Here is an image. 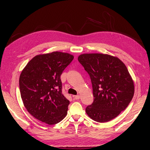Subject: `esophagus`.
Here are the masks:
<instances>
[{
  "mask_svg": "<svg viewBox=\"0 0 150 150\" xmlns=\"http://www.w3.org/2000/svg\"><path fill=\"white\" fill-rule=\"evenodd\" d=\"M73 97L75 100H79L80 98V95H76V96H73Z\"/></svg>",
  "mask_w": 150,
  "mask_h": 150,
  "instance_id": "esophagus-1",
  "label": "esophagus"
}]
</instances>
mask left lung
I'll use <instances>...</instances> for the list:
<instances>
[{"mask_svg": "<svg viewBox=\"0 0 150 150\" xmlns=\"http://www.w3.org/2000/svg\"><path fill=\"white\" fill-rule=\"evenodd\" d=\"M78 61L92 83L94 100L86 113L98 122L112 120L125 110L134 96V82L126 65L118 58L103 54H82Z\"/></svg>", "mask_w": 150, "mask_h": 150, "instance_id": "1", "label": "left lung"}]
</instances>
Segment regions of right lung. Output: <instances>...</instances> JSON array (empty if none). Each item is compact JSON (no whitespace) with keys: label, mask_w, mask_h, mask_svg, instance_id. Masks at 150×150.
I'll return each mask as SVG.
<instances>
[{"label":"right lung","mask_w":150,"mask_h":150,"mask_svg":"<svg viewBox=\"0 0 150 150\" xmlns=\"http://www.w3.org/2000/svg\"><path fill=\"white\" fill-rule=\"evenodd\" d=\"M73 58L59 52L38 55L22 70L19 79L21 98L28 112L38 120L53 125L67 115L69 101L62 94L60 77Z\"/></svg>","instance_id":"1"}]
</instances>
